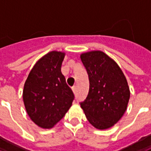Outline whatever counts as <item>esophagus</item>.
<instances>
[{
	"label": "esophagus",
	"mask_w": 151,
	"mask_h": 151,
	"mask_svg": "<svg viewBox=\"0 0 151 151\" xmlns=\"http://www.w3.org/2000/svg\"><path fill=\"white\" fill-rule=\"evenodd\" d=\"M72 90H73L74 93H76V86H73L72 87Z\"/></svg>",
	"instance_id": "obj_1"
}]
</instances>
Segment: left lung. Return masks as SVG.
Returning a JSON list of instances; mask_svg holds the SVG:
<instances>
[{
	"instance_id": "left-lung-1",
	"label": "left lung",
	"mask_w": 151,
	"mask_h": 151,
	"mask_svg": "<svg viewBox=\"0 0 151 151\" xmlns=\"http://www.w3.org/2000/svg\"><path fill=\"white\" fill-rule=\"evenodd\" d=\"M81 59L89 76V93L81 107L97 129L112 127L121 119L130 99L127 81L116 62L101 51L82 53Z\"/></svg>"
}]
</instances>
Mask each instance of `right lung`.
<instances>
[{
  "instance_id": "obj_1",
  "label": "right lung",
  "mask_w": 151,
  "mask_h": 151,
  "mask_svg": "<svg viewBox=\"0 0 151 151\" xmlns=\"http://www.w3.org/2000/svg\"><path fill=\"white\" fill-rule=\"evenodd\" d=\"M65 53L52 51L40 58L29 74L23 91L25 109L38 127L50 129L65 116L74 100L61 67Z\"/></svg>"
}]
</instances>
